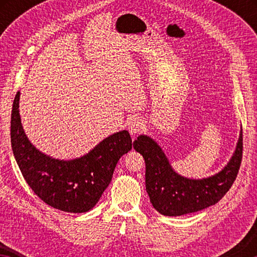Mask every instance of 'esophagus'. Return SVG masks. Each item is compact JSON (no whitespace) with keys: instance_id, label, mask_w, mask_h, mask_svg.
I'll return each mask as SVG.
<instances>
[{"instance_id":"34e87169","label":"esophagus","mask_w":257,"mask_h":257,"mask_svg":"<svg viewBox=\"0 0 257 257\" xmlns=\"http://www.w3.org/2000/svg\"><path fill=\"white\" fill-rule=\"evenodd\" d=\"M127 127L129 133L133 135V136H136L137 134L142 133L143 128H144V123H143V121L141 118H138V116H134V118L129 119V121L127 122Z\"/></svg>"}]
</instances>
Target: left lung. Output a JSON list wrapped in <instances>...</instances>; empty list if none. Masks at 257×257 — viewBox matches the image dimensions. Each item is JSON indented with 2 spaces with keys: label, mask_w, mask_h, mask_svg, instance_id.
Masks as SVG:
<instances>
[{
  "label": "left lung",
  "mask_w": 257,
  "mask_h": 257,
  "mask_svg": "<svg viewBox=\"0 0 257 257\" xmlns=\"http://www.w3.org/2000/svg\"><path fill=\"white\" fill-rule=\"evenodd\" d=\"M134 149L145 160L146 191L152 205L161 214L179 216L214 205L231 188L241 163L242 129L228 164L219 173L204 179L178 175L162 149L149 136H138Z\"/></svg>",
  "instance_id": "obj_1"
}]
</instances>
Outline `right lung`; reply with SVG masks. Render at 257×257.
Here are the masks:
<instances>
[{"instance_id": "right-lung-1", "label": "right lung", "mask_w": 257, "mask_h": 257, "mask_svg": "<svg viewBox=\"0 0 257 257\" xmlns=\"http://www.w3.org/2000/svg\"><path fill=\"white\" fill-rule=\"evenodd\" d=\"M19 98L20 92L12 106L11 146L25 180L52 207L70 213L92 210L111 182L118 161L132 150L129 133L122 130L111 135L79 159H53L38 151L26 136Z\"/></svg>"}]
</instances>
